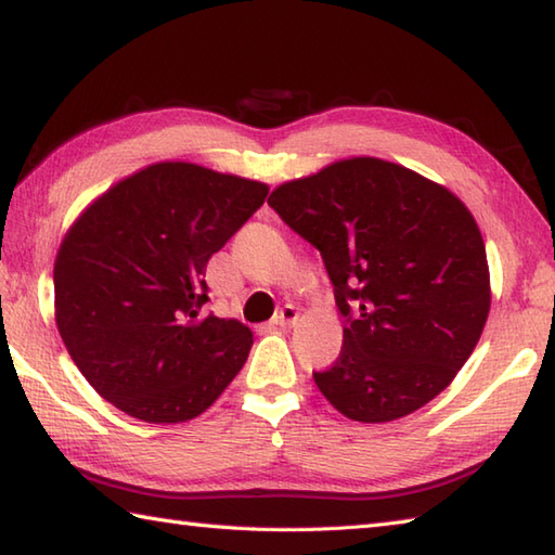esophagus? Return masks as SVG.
Segmentation results:
<instances>
[{"label": "esophagus", "instance_id": "obj_1", "mask_svg": "<svg viewBox=\"0 0 555 555\" xmlns=\"http://www.w3.org/2000/svg\"><path fill=\"white\" fill-rule=\"evenodd\" d=\"M298 322V310L293 308V305H284V308L279 310V314H276V324L279 326H293Z\"/></svg>", "mask_w": 555, "mask_h": 555}]
</instances>
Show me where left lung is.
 <instances>
[{"instance_id":"obj_1","label":"left lung","mask_w":555,"mask_h":555,"mask_svg":"<svg viewBox=\"0 0 555 555\" xmlns=\"http://www.w3.org/2000/svg\"><path fill=\"white\" fill-rule=\"evenodd\" d=\"M267 203L322 253L346 317L340 356L312 374L328 403L376 424L439 396L491 308L485 241L460 197L400 164L350 157Z\"/></svg>"}]
</instances>
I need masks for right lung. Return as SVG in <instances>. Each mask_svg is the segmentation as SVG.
Masks as SVG:
<instances>
[{"label":"right lung","mask_w":555,"mask_h":555,"mask_svg":"<svg viewBox=\"0 0 555 555\" xmlns=\"http://www.w3.org/2000/svg\"><path fill=\"white\" fill-rule=\"evenodd\" d=\"M267 193V183L159 162L74 221L54 262V317L70 360L104 400L135 420L179 424L233 382L253 332L203 314L205 269Z\"/></svg>","instance_id":"right-lung-1"}]
</instances>
